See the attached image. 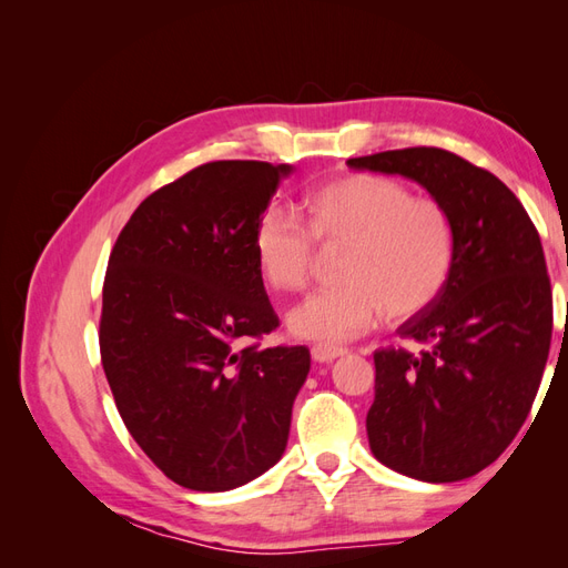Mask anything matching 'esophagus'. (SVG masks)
I'll return each mask as SVG.
<instances>
[{
	"mask_svg": "<svg viewBox=\"0 0 568 568\" xmlns=\"http://www.w3.org/2000/svg\"><path fill=\"white\" fill-rule=\"evenodd\" d=\"M311 353H313L315 363L324 365V363H334V359L341 357V355H346V348H336V346H313Z\"/></svg>",
	"mask_w": 568,
	"mask_h": 568,
	"instance_id": "34e87169",
	"label": "esophagus"
}]
</instances>
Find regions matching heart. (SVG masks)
<instances>
[{
  "label": "heart",
  "mask_w": 568,
  "mask_h": 568,
  "mask_svg": "<svg viewBox=\"0 0 568 568\" xmlns=\"http://www.w3.org/2000/svg\"><path fill=\"white\" fill-rule=\"evenodd\" d=\"M307 227L286 211L257 220L253 246L272 288L301 291L313 280L317 246L343 251L341 286L320 291L288 313V329L324 346L369 332L386 315L407 320L426 311L450 280L455 225L432 196L384 175L357 173L313 189L305 199Z\"/></svg>",
  "instance_id": "b5f03b06"
}]
</instances>
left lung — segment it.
<instances>
[{
    "label": "left lung",
    "mask_w": 568,
    "mask_h": 568,
    "mask_svg": "<svg viewBox=\"0 0 568 568\" xmlns=\"http://www.w3.org/2000/svg\"><path fill=\"white\" fill-rule=\"evenodd\" d=\"M348 165L415 180L455 225L443 294L398 326L422 348L374 353L369 448L426 484L469 478L519 434L545 372L552 288L538 230L507 184L445 149L382 151Z\"/></svg>",
    "instance_id": "8db88e82"
}]
</instances>
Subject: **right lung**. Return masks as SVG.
Wrapping results in <instances>:
<instances>
[{
  "label": "right lung",
  "mask_w": 568,
  "mask_h": 568,
  "mask_svg": "<svg viewBox=\"0 0 568 568\" xmlns=\"http://www.w3.org/2000/svg\"><path fill=\"white\" fill-rule=\"evenodd\" d=\"M291 173L263 161L199 165L144 199L111 251L101 365L128 432L182 488H239L286 450L311 351L244 341L280 324L253 236Z\"/></svg>",
  "instance_id": "add662e5"
}]
</instances>
